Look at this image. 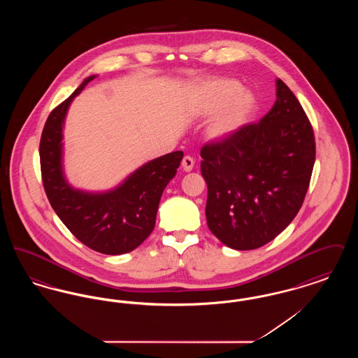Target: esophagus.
<instances>
[{
    "instance_id": "1",
    "label": "esophagus",
    "mask_w": 358,
    "mask_h": 358,
    "mask_svg": "<svg viewBox=\"0 0 358 358\" xmlns=\"http://www.w3.org/2000/svg\"><path fill=\"white\" fill-rule=\"evenodd\" d=\"M181 165H182V169H184V171H190L193 169V166H194V159H193L190 155H185V157L182 158Z\"/></svg>"
}]
</instances>
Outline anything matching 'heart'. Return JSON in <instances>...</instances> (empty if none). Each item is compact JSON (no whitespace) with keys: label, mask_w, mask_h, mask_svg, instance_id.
Returning a JSON list of instances; mask_svg holds the SVG:
<instances>
[{"label":"heart","mask_w":358,"mask_h":358,"mask_svg":"<svg viewBox=\"0 0 358 358\" xmlns=\"http://www.w3.org/2000/svg\"><path fill=\"white\" fill-rule=\"evenodd\" d=\"M243 85L231 78H216L205 82L199 91V110L203 115H213L222 110L210 124L213 138H227L251 118L256 108L255 96L243 91Z\"/></svg>","instance_id":"obj_1"}]
</instances>
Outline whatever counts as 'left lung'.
Wrapping results in <instances>:
<instances>
[{"instance_id": "obj_1", "label": "left lung", "mask_w": 358, "mask_h": 358, "mask_svg": "<svg viewBox=\"0 0 358 358\" xmlns=\"http://www.w3.org/2000/svg\"><path fill=\"white\" fill-rule=\"evenodd\" d=\"M210 232L222 244L255 250L276 238L299 212L315 162L314 130L287 85L259 120L201 149Z\"/></svg>"}]
</instances>
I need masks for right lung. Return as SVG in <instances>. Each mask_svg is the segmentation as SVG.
<instances>
[{"mask_svg": "<svg viewBox=\"0 0 358 358\" xmlns=\"http://www.w3.org/2000/svg\"><path fill=\"white\" fill-rule=\"evenodd\" d=\"M94 78L85 79L45 122L38 149L41 178L53 210L75 238L101 254L120 255L136 250L153 232L162 192L176 176L184 153L155 158L107 193L69 187L62 171L63 123L72 99Z\"/></svg>", "mask_w": 358, "mask_h": 358, "instance_id": "1", "label": "right lung"}]
</instances>
